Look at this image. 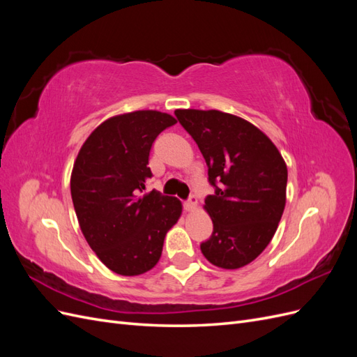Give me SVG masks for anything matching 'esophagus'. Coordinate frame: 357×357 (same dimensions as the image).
<instances>
[{"instance_id": "34e87169", "label": "esophagus", "mask_w": 357, "mask_h": 357, "mask_svg": "<svg viewBox=\"0 0 357 357\" xmlns=\"http://www.w3.org/2000/svg\"><path fill=\"white\" fill-rule=\"evenodd\" d=\"M183 205H185V210H186V211H193V210H195L197 205H198V198H197V195H190V198H189L185 204H183Z\"/></svg>"}]
</instances>
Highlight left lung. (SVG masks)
Segmentation results:
<instances>
[{"label":"left lung","instance_id":"obj_1","mask_svg":"<svg viewBox=\"0 0 357 357\" xmlns=\"http://www.w3.org/2000/svg\"><path fill=\"white\" fill-rule=\"evenodd\" d=\"M208 167L213 195L204 208L213 234L201 252L223 269L241 268L273 240L286 205L287 167L261 129L219 110H176Z\"/></svg>","mask_w":357,"mask_h":357}]
</instances>
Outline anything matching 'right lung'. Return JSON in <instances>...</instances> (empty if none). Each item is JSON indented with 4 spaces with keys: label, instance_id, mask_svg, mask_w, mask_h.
Returning <instances> with one entry per match:
<instances>
[{
    "label": "right lung",
    "instance_id": "add662e5",
    "mask_svg": "<svg viewBox=\"0 0 357 357\" xmlns=\"http://www.w3.org/2000/svg\"><path fill=\"white\" fill-rule=\"evenodd\" d=\"M177 123L171 114L138 110L113 116L83 143L71 172V198L80 229L100 261L121 275L152 269L167 232L181 214L177 198L146 189L156 137Z\"/></svg>",
    "mask_w": 357,
    "mask_h": 357
}]
</instances>
